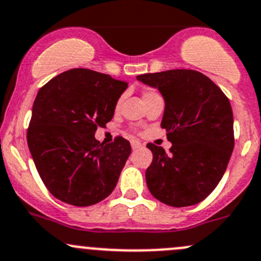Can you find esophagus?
Returning a JSON list of instances; mask_svg holds the SVG:
<instances>
[{
    "instance_id": "obj_1",
    "label": "esophagus",
    "mask_w": 261,
    "mask_h": 261,
    "mask_svg": "<svg viewBox=\"0 0 261 261\" xmlns=\"http://www.w3.org/2000/svg\"><path fill=\"white\" fill-rule=\"evenodd\" d=\"M131 147H133V150H139L142 147V144L141 142L136 141V140H133V141H131Z\"/></svg>"
}]
</instances>
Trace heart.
<instances>
[{"label":"heart","instance_id":"heart-1","mask_svg":"<svg viewBox=\"0 0 261 261\" xmlns=\"http://www.w3.org/2000/svg\"><path fill=\"white\" fill-rule=\"evenodd\" d=\"M155 96H160V95H159L158 92L152 91V90H144V91H142V101L145 102V101L150 100V98L155 97ZM119 103H120V101L117 102V106H119Z\"/></svg>","mask_w":261,"mask_h":261}]
</instances>
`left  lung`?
Instances as JSON below:
<instances>
[{"label": "left lung", "mask_w": 261, "mask_h": 261, "mask_svg": "<svg viewBox=\"0 0 261 261\" xmlns=\"http://www.w3.org/2000/svg\"><path fill=\"white\" fill-rule=\"evenodd\" d=\"M138 80L164 96L161 127L172 144L169 153L146 145L152 152L145 174L147 188L170 206L195 205L218 186L234 150L229 98L207 76L189 68L144 73Z\"/></svg>", "instance_id": "1"}]
</instances>
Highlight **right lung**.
I'll use <instances>...</instances> for the list:
<instances>
[{"mask_svg": "<svg viewBox=\"0 0 261 261\" xmlns=\"http://www.w3.org/2000/svg\"><path fill=\"white\" fill-rule=\"evenodd\" d=\"M127 82L89 68H71L38 90L27 144L41 180L56 199L90 206L114 191L131 153L116 136L100 144L97 127L111 121Z\"/></svg>", "mask_w": 261, "mask_h": 261, "instance_id": "right-lung-1", "label": "right lung"}]
</instances>
